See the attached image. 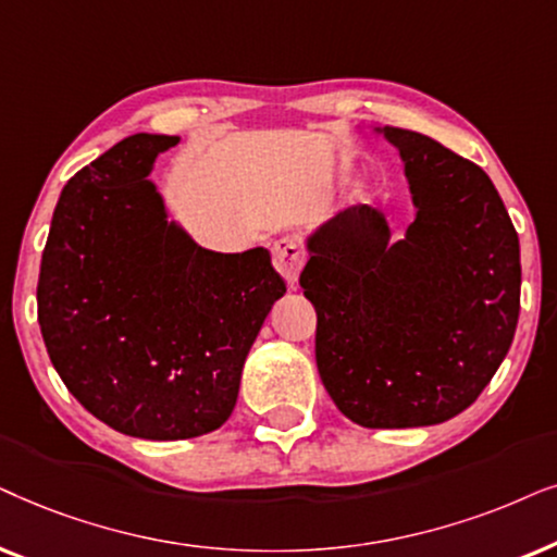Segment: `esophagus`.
Wrapping results in <instances>:
<instances>
[{
  "mask_svg": "<svg viewBox=\"0 0 557 557\" xmlns=\"http://www.w3.org/2000/svg\"><path fill=\"white\" fill-rule=\"evenodd\" d=\"M272 264H274V270L285 277L287 287H293L295 290L302 264H306V255H302L300 244L295 239H280V242H274V247H272Z\"/></svg>",
  "mask_w": 557,
  "mask_h": 557,
  "instance_id": "obj_1",
  "label": "esophagus"
}]
</instances>
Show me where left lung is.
Segmentation results:
<instances>
[{
  "instance_id": "left-lung-1",
  "label": "left lung",
  "mask_w": 557,
  "mask_h": 557,
  "mask_svg": "<svg viewBox=\"0 0 557 557\" xmlns=\"http://www.w3.org/2000/svg\"><path fill=\"white\" fill-rule=\"evenodd\" d=\"M374 132L399 150L414 219L392 239L387 216L359 203L306 236L315 364L356 425H438L476 403L509 351L520 239L479 165L420 132Z\"/></svg>"
}]
</instances>
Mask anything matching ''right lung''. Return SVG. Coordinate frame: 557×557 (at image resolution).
Listing matches in <instances>:
<instances>
[{"label": "right lung", "mask_w": 557, "mask_h": 557, "mask_svg": "<svg viewBox=\"0 0 557 557\" xmlns=\"http://www.w3.org/2000/svg\"><path fill=\"white\" fill-rule=\"evenodd\" d=\"M181 137L132 135L65 183L37 283L55 372L94 418L145 441L224 425L285 283L264 247H198L150 181Z\"/></svg>", "instance_id": "1"}]
</instances>
